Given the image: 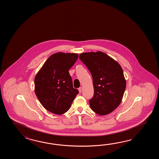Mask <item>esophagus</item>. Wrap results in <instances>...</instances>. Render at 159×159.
Listing matches in <instances>:
<instances>
[{
    "label": "esophagus",
    "mask_w": 159,
    "mask_h": 159,
    "mask_svg": "<svg viewBox=\"0 0 159 159\" xmlns=\"http://www.w3.org/2000/svg\"><path fill=\"white\" fill-rule=\"evenodd\" d=\"M81 90H82V88H78V91H79V93H81Z\"/></svg>",
    "instance_id": "obj_1"
}]
</instances>
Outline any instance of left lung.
I'll return each mask as SVG.
<instances>
[{"instance_id":"left-lung-1","label":"left lung","mask_w":159,"mask_h":159,"mask_svg":"<svg viewBox=\"0 0 159 159\" xmlns=\"http://www.w3.org/2000/svg\"><path fill=\"white\" fill-rule=\"evenodd\" d=\"M80 59L90 71L94 90L89 101L92 110L99 115H107L120 104L126 88L121 66L105 53H82Z\"/></svg>"}]
</instances>
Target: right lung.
I'll return each instance as SVG.
<instances>
[{
  "label": "right lung",
  "instance_id": "add662e5",
  "mask_svg": "<svg viewBox=\"0 0 159 159\" xmlns=\"http://www.w3.org/2000/svg\"><path fill=\"white\" fill-rule=\"evenodd\" d=\"M77 53L58 52L45 62L34 78V92L44 108L55 114L68 111L79 91L74 89L69 70Z\"/></svg>",
  "mask_w": 159,
  "mask_h": 159
}]
</instances>
